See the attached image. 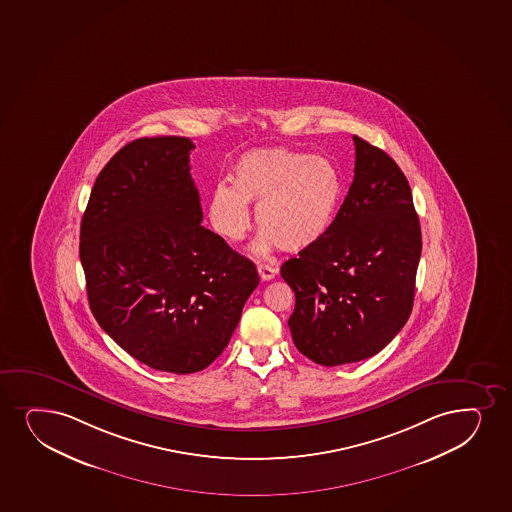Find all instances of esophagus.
Returning <instances> with one entry per match:
<instances>
[{
	"label": "esophagus",
	"mask_w": 512,
	"mask_h": 512,
	"mask_svg": "<svg viewBox=\"0 0 512 512\" xmlns=\"http://www.w3.org/2000/svg\"><path fill=\"white\" fill-rule=\"evenodd\" d=\"M257 271H259V276L262 281H271V279L277 276L279 269H277V267H271V265L260 264L259 267H257Z\"/></svg>",
	"instance_id": "obj_1"
}]
</instances>
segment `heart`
I'll use <instances>...</instances> for the list:
<instances>
[{
  "label": "heart",
  "instance_id": "b5f03b06",
  "mask_svg": "<svg viewBox=\"0 0 512 512\" xmlns=\"http://www.w3.org/2000/svg\"><path fill=\"white\" fill-rule=\"evenodd\" d=\"M231 181L233 187L219 183L212 190V229L229 243L243 240L250 229L248 205H257L260 252L277 245L298 253L317 245L331 231L343 200V176L329 157L286 147L243 154Z\"/></svg>",
  "mask_w": 512,
  "mask_h": 512
}]
</instances>
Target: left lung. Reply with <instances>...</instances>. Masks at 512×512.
I'll list each match as a JSON object with an SVG mask.
<instances>
[{
	"mask_svg": "<svg viewBox=\"0 0 512 512\" xmlns=\"http://www.w3.org/2000/svg\"><path fill=\"white\" fill-rule=\"evenodd\" d=\"M355 142V178L331 231L281 267L295 291L288 325L301 355L324 365L377 355L408 322L421 229L396 161Z\"/></svg>",
	"mask_w": 512,
	"mask_h": 512,
	"instance_id": "1",
	"label": "left lung"
}]
</instances>
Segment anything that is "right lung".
Segmentation results:
<instances>
[{
	"label": "right lung",
	"mask_w": 512,
	"mask_h": 512,
	"mask_svg": "<svg viewBox=\"0 0 512 512\" xmlns=\"http://www.w3.org/2000/svg\"><path fill=\"white\" fill-rule=\"evenodd\" d=\"M192 140L137 139L109 159L80 224L97 324L161 372L209 367L228 346L259 272L202 226Z\"/></svg>",
	"instance_id": "obj_1"
}]
</instances>
